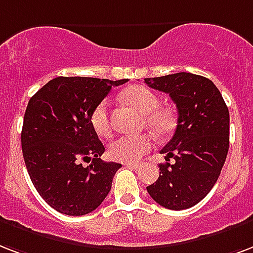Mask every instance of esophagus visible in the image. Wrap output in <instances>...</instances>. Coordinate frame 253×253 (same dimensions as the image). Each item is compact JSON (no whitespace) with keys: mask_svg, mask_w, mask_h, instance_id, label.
I'll use <instances>...</instances> for the list:
<instances>
[{"mask_svg":"<svg viewBox=\"0 0 253 253\" xmlns=\"http://www.w3.org/2000/svg\"><path fill=\"white\" fill-rule=\"evenodd\" d=\"M126 167H128V169H140V165H138V163H126Z\"/></svg>","mask_w":253,"mask_h":253,"instance_id":"34e87169","label":"esophagus"}]
</instances>
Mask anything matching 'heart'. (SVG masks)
Instances as JSON below:
<instances>
[{
	"mask_svg": "<svg viewBox=\"0 0 253 253\" xmlns=\"http://www.w3.org/2000/svg\"><path fill=\"white\" fill-rule=\"evenodd\" d=\"M122 95L130 105L144 114L146 125L154 132L166 135L173 130L176 115L172 109L159 106V98L151 88L135 84L123 90ZM109 107V101L105 99L94 107L90 115V123L99 136H109L111 132ZM151 146V138L146 134L121 135L109 144V155L114 161L136 162L150 151Z\"/></svg>",
	"mask_w": 253,
	"mask_h": 253,
	"instance_id": "1",
	"label": "heart"
}]
</instances>
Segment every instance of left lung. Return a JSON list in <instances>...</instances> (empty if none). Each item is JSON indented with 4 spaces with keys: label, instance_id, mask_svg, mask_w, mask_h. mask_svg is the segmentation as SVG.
Instances as JSON below:
<instances>
[{
    "label": "left lung",
    "instance_id": "8db88e82",
    "mask_svg": "<svg viewBox=\"0 0 253 253\" xmlns=\"http://www.w3.org/2000/svg\"><path fill=\"white\" fill-rule=\"evenodd\" d=\"M144 84L171 96L178 109L172 139L161 150L173 165H159V178L147 187L152 199L169 210H186L215 186L229 147V113L211 80L191 73L146 78Z\"/></svg>",
    "mask_w": 253,
    "mask_h": 253
}]
</instances>
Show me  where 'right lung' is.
Instances as JSON below:
<instances>
[{
  "instance_id": "add662e5",
  "label": "right lung",
  "mask_w": 253,
  "mask_h": 253,
  "mask_svg": "<svg viewBox=\"0 0 253 253\" xmlns=\"http://www.w3.org/2000/svg\"><path fill=\"white\" fill-rule=\"evenodd\" d=\"M126 82L57 77L30 98L21 132L25 165L38 194L58 212L90 213L111 190L122 165L101 159L105 147L90 115L113 86Z\"/></svg>"
}]
</instances>
